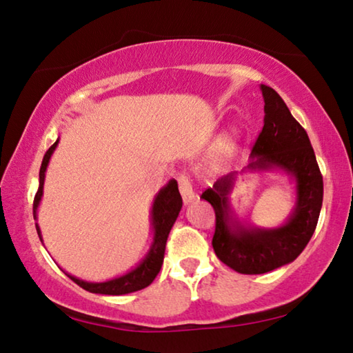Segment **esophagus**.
<instances>
[{
    "instance_id": "obj_1",
    "label": "esophagus",
    "mask_w": 353,
    "mask_h": 353,
    "mask_svg": "<svg viewBox=\"0 0 353 353\" xmlns=\"http://www.w3.org/2000/svg\"><path fill=\"white\" fill-rule=\"evenodd\" d=\"M177 181H179V190H181L183 203L188 205V203L193 202L196 199V193L193 191V185H191L188 176L181 174V176H179Z\"/></svg>"
}]
</instances>
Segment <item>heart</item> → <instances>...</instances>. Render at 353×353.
<instances>
[{"label": "heart", "mask_w": 353, "mask_h": 353, "mask_svg": "<svg viewBox=\"0 0 353 353\" xmlns=\"http://www.w3.org/2000/svg\"><path fill=\"white\" fill-rule=\"evenodd\" d=\"M236 152V142L232 134H225L214 143L208 157V166L211 170H221L227 166Z\"/></svg>", "instance_id": "b5f03b06"}]
</instances>
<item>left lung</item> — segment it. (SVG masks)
<instances>
[{"instance_id":"8db88e82","label":"left lung","mask_w":353,"mask_h":353,"mask_svg":"<svg viewBox=\"0 0 353 353\" xmlns=\"http://www.w3.org/2000/svg\"><path fill=\"white\" fill-rule=\"evenodd\" d=\"M264 97V126L253 145L247 168H279L296 182V203L288 221L278 228L247 227L232 217L228 194L234 172L217 179L201 199L216 214L213 248L223 264L242 274H261L293 262L315 232L323 205V176L309 136L270 86L261 85Z\"/></svg>"}]
</instances>
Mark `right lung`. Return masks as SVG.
Instances as JSON below:
<instances>
[{
  "instance_id": "add662e5",
  "label": "right lung",
  "mask_w": 353,
  "mask_h": 353,
  "mask_svg": "<svg viewBox=\"0 0 353 353\" xmlns=\"http://www.w3.org/2000/svg\"><path fill=\"white\" fill-rule=\"evenodd\" d=\"M57 145H59V140L50 146L43 157L41 168H40V187H38V191L34 199V219H37V208L38 205H40L41 196H43L44 172H46L49 159L52 156ZM181 208H182V197H181V193H179L177 182L172 179V181H170L162 190L159 191L154 199V203H152L151 221H152V228H154V241H152V245L150 248L148 254L145 256V259L140 262L134 270L123 274V276L105 281V283H88V281H81L75 276H70L68 273L66 274L77 285H80L81 288H85V290L91 293H100V294H126V293H132L148 287L159 274L160 268H162L166 239H168V234L171 232L172 225H174ZM35 227H37V233L41 239V232H40V227H38V223H35Z\"/></svg>"
}]
</instances>
